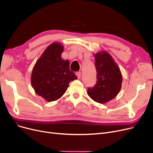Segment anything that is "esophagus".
Instances as JSON below:
<instances>
[{"label":"esophagus","instance_id":"34e87169","mask_svg":"<svg viewBox=\"0 0 153 153\" xmlns=\"http://www.w3.org/2000/svg\"><path fill=\"white\" fill-rule=\"evenodd\" d=\"M76 76H77V77L79 79L81 78V72H76Z\"/></svg>","mask_w":153,"mask_h":153}]
</instances>
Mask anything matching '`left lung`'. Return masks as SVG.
Returning a JSON list of instances; mask_svg holds the SVG:
<instances>
[{
    "mask_svg": "<svg viewBox=\"0 0 153 153\" xmlns=\"http://www.w3.org/2000/svg\"><path fill=\"white\" fill-rule=\"evenodd\" d=\"M97 81L88 87L87 94L94 101L104 103L115 98L121 89L122 76L111 56L103 51L94 55Z\"/></svg>",
    "mask_w": 153,
    "mask_h": 153,
    "instance_id": "8db88e82",
    "label": "left lung"
}]
</instances>
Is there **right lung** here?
<instances>
[{
    "instance_id": "right-lung-1",
    "label": "right lung",
    "mask_w": 153,
    "mask_h": 153,
    "mask_svg": "<svg viewBox=\"0 0 153 153\" xmlns=\"http://www.w3.org/2000/svg\"><path fill=\"white\" fill-rule=\"evenodd\" d=\"M62 52V45L51 44L32 71V86L38 95L48 102L59 99L66 91L69 82L77 79L69 69V62L61 59Z\"/></svg>"
}]
</instances>
